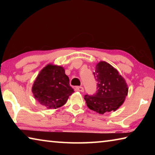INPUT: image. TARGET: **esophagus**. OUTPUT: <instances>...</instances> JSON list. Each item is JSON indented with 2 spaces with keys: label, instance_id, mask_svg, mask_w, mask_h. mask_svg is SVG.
<instances>
[{
  "label": "esophagus",
  "instance_id": "esophagus-1",
  "mask_svg": "<svg viewBox=\"0 0 155 155\" xmlns=\"http://www.w3.org/2000/svg\"><path fill=\"white\" fill-rule=\"evenodd\" d=\"M75 90L78 91H81V92H83L84 88L83 87H81H81H78V86H77V87H75Z\"/></svg>",
  "mask_w": 155,
  "mask_h": 155
}]
</instances>
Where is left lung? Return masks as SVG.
Here are the masks:
<instances>
[{
    "label": "left lung",
    "mask_w": 155,
    "mask_h": 155,
    "mask_svg": "<svg viewBox=\"0 0 155 155\" xmlns=\"http://www.w3.org/2000/svg\"><path fill=\"white\" fill-rule=\"evenodd\" d=\"M94 76L97 82L96 93L84 96L88 108L100 114L115 111L127 96L128 87L124 79L116 69L105 61L96 65Z\"/></svg>",
    "instance_id": "1"
}]
</instances>
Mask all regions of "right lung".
Segmentation results:
<instances>
[{"mask_svg":"<svg viewBox=\"0 0 155 155\" xmlns=\"http://www.w3.org/2000/svg\"><path fill=\"white\" fill-rule=\"evenodd\" d=\"M32 91L41 104L47 109H57L65 104L74 90L64 68L49 64L37 77Z\"/></svg>","mask_w":155,"mask_h":155,"instance_id":"add662e5","label":"right lung"}]
</instances>
